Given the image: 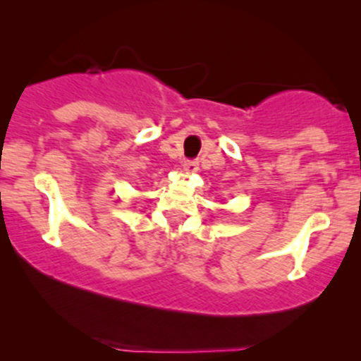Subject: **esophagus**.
Wrapping results in <instances>:
<instances>
[{
    "label": "esophagus",
    "mask_w": 361,
    "mask_h": 361,
    "mask_svg": "<svg viewBox=\"0 0 361 361\" xmlns=\"http://www.w3.org/2000/svg\"><path fill=\"white\" fill-rule=\"evenodd\" d=\"M183 169L186 173H195L198 169V161L197 159H186L183 163Z\"/></svg>",
    "instance_id": "1"
}]
</instances>
